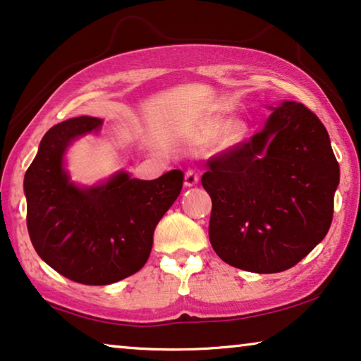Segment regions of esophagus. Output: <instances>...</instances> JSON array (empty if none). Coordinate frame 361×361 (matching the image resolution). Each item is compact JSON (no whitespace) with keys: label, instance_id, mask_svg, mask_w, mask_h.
I'll return each instance as SVG.
<instances>
[{"label":"esophagus","instance_id":"obj_1","mask_svg":"<svg viewBox=\"0 0 361 361\" xmlns=\"http://www.w3.org/2000/svg\"><path fill=\"white\" fill-rule=\"evenodd\" d=\"M199 181V171L197 170H188L185 175V186H195Z\"/></svg>","mask_w":361,"mask_h":361}]
</instances>
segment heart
I'll return each mask as SVG.
<instances>
[{
    "instance_id": "1",
    "label": "heart",
    "mask_w": 361,
    "mask_h": 361,
    "mask_svg": "<svg viewBox=\"0 0 361 361\" xmlns=\"http://www.w3.org/2000/svg\"><path fill=\"white\" fill-rule=\"evenodd\" d=\"M224 131L225 134L222 137V144L225 147H232V146H236V144H240L245 139L246 125H243V123L240 121L228 125V121L225 120V118L215 116V118H211V120H207L201 128H199L197 139L202 142H212Z\"/></svg>"
}]
</instances>
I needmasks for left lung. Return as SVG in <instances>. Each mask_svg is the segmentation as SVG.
<instances>
[{
	"label": "left lung",
	"instance_id": "1",
	"mask_svg": "<svg viewBox=\"0 0 361 361\" xmlns=\"http://www.w3.org/2000/svg\"><path fill=\"white\" fill-rule=\"evenodd\" d=\"M207 166L209 238L227 264L287 271L329 232L341 170L324 125L305 105L282 102L261 133Z\"/></svg>",
	"mask_w": 361,
	"mask_h": 361
}]
</instances>
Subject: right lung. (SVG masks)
Listing matches in <instances>:
<instances>
[{"label":"right lung","instance_id":"add662e5","mask_svg":"<svg viewBox=\"0 0 361 361\" xmlns=\"http://www.w3.org/2000/svg\"><path fill=\"white\" fill-rule=\"evenodd\" d=\"M100 126V118L79 116L50 128L24 176L27 230L37 255L85 285L118 282L146 264L154 230L183 188L181 170L150 181L120 171L90 188L69 181L63 166L68 146Z\"/></svg>","mask_w":361,"mask_h":361}]
</instances>
